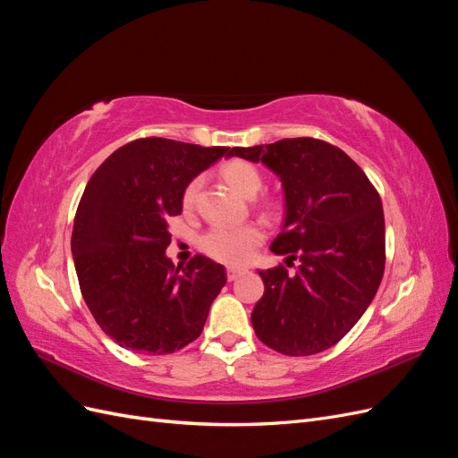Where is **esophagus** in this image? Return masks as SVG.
I'll use <instances>...</instances> for the list:
<instances>
[{
    "label": "esophagus",
    "mask_w": 458,
    "mask_h": 458,
    "mask_svg": "<svg viewBox=\"0 0 458 458\" xmlns=\"http://www.w3.org/2000/svg\"><path fill=\"white\" fill-rule=\"evenodd\" d=\"M227 281H237L239 276L244 273V269H237V267H227Z\"/></svg>",
    "instance_id": "1"
}]
</instances>
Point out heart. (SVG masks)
Returning a JSON list of instances; mask_svg holds the SVG:
<instances>
[{
    "mask_svg": "<svg viewBox=\"0 0 458 458\" xmlns=\"http://www.w3.org/2000/svg\"><path fill=\"white\" fill-rule=\"evenodd\" d=\"M219 175L224 182L241 197L252 199L263 187V177L254 164L234 158L225 162L219 168ZM202 187V177H195L185 185L182 195L183 212L191 214L197 208L199 192ZM261 208L266 214L273 216L279 210V204L275 200H261ZM266 239V233L258 224H246L239 227H214L206 231L200 237V250L217 261L229 263V266H239L244 263L256 248Z\"/></svg>",
    "mask_w": 458,
    "mask_h": 458,
    "instance_id": "b5f03b06",
    "label": "heart"
}]
</instances>
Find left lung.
Wrapping results in <instances>:
<instances>
[{"instance_id":"1","label":"left lung","mask_w":458,"mask_h":458,"mask_svg":"<svg viewBox=\"0 0 458 458\" xmlns=\"http://www.w3.org/2000/svg\"><path fill=\"white\" fill-rule=\"evenodd\" d=\"M229 157L263 162L281 177L283 231L271 244L286 266L258 271L263 296L252 311L256 336L284 355H315L361 318L386 266L384 212L365 172L335 145L294 137L233 147Z\"/></svg>"}]
</instances>
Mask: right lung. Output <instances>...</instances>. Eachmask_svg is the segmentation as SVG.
Listing matches in <instances>:
<instances>
[{
    "instance_id": "right-lung-1",
    "label": "right lung",
    "mask_w": 458,
    "mask_h": 458,
    "mask_svg": "<svg viewBox=\"0 0 458 458\" xmlns=\"http://www.w3.org/2000/svg\"><path fill=\"white\" fill-rule=\"evenodd\" d=\"M229 147L143 137L114 150L80 199L72 256L81 296L122 348L165 355L197 340L227 276L200 254L185 267L165 258L168 219L185 185Z\"/></svg>"
}]
</instances>
